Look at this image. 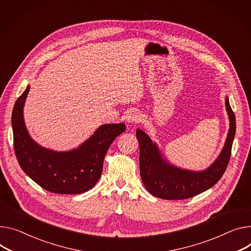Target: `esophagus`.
<instances>
[{
  "label": "esophagus",
  "instance_id": "34e87169",
  "mask_svg": "<svg viewBox=\"0 0 251 251\" xmlns=\"http://www.w3.org/2000/svg\"><path fill=\"white\" fill-rule=\"evenodd\" d=\"M126 121L128 124H137L141 121V113L137 110H129L126 114Z\"/></svg>",
  "mask_w": 251,
  "mask_h": 251
}]
</instances>
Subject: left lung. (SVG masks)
<instances>
[{"label": "left lung", "mask_w": 251, "mask_h": 251, "mask_svg": "<svg viewBox=\"0 0 251 251\" xmlns=\"http://www.w3.org/2000/svg\"><path fill=\"white\" fill-rule=\"evenodd\" d=\"M229 119V130L217 159L207 169L192 171L171 164L163 155L157 143L141 128H137L140 145V172L146 189L152 196L166 200H183L194 197L213 187L222 177L228 165L235 136L234 112L225 98Z\"/></svg>", "instance_id": "left-lung-1"}]
</instances>
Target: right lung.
Listing matches in <instances>:
<instances>
[{"mask_svg": "<svg viewBox=\"0 0 251 251\" xmlns=\"http://www.w3.org/2000/svg\"><path fill=\"white\" fill-rule=\"evenodd\" d=\"M28 85L14 105L12 127L14 149L22 170L43 189L57 194H81L98 183L111 143L126 130V125L104 124L77 148L58 151L37 144L24 121Z\"/></svg>", "mask_w": 251, "mask_h": 251, "instance_id": "1", "label": "right lung"}]
</instances>
